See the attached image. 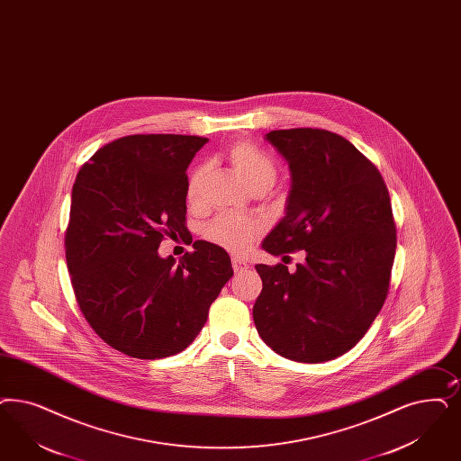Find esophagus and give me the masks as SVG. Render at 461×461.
Masks as SVG:
<instances>
[{
    "label": "esophagus",
    "mask_w": 461,
    "mask_h": 461,
    "mask_svg": "<svg viewBox=\"0 0 461 461\" xmlns=\"http://www.w3.org/2000/svg\"><path fill=\"white\" fill-rule=\"evenodd\" d=\"M231 266H233L235 274H240V272L249 269V264H247L243 258H239V257H233V258H231Z\"/></svg>",
    "instance_id": "obj_1"
}]
</instances>
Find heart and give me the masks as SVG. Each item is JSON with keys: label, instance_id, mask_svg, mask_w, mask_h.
Wrapping results in <instances>:
<instances>
[{"label": "heart", "instance_id": "b5f03b06", "mask_svg": "<svg viewBox=\"0 0 461 461\" xmlns=\"http://www.w3.org/2000/svg\"><path fill=\"white\" fill-rule=\"evenodd\" d=\"M228 159L235 172L245 180L252 191H267L277 178V165L266 151L249 141H239L228 149ZM209 167L206 163L195 167L187 178L185 203L195 209L203 204V194L206 185ZM258 224L252 220H243L235 216H218L206 226V237L224 249L233 252H245L254 235L258 231Z\"/></svg>", "mask_w": 461, "mask_h": 461}]
</instances>
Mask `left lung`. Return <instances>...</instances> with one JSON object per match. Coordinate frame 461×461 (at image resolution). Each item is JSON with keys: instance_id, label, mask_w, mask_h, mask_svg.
Returning a JSON list of instances; mask_svg holds the SVG:
<instances>
[{"instance_id": "left-lung-1", "label": "left lung", "mask_w": 461, "mask_h": 461, "mask_svg": "<svg viewBox=\"0 0 461 461\" xmlns=\"http://www.w3.org/2000/svg\"><path fill=\"white\" fill-rule=\"evenodd\" d=\"M287 161L286 216L264 240L272 255L304 250V262L257 264V332L298 363L352 349L386 300L397 249L390 194L378 168L342 136L312 127L266 134Z\"/></svg>"}]
</instances>
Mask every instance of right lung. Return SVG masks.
Returning a JSON list of instances; mask_svg holds the SVG:
<instances>
[{
    "label": "right lung",
    "mask_w": 461,
    "mask_h": 461,
    "mask_svg": "<svg viewBox=\"0 0 461 461\" xmlns=\"http://www.w3.org/2000/svg\"><path fill=\"white\" fill-rule=\"evenodd\" d=\"M207 138L134 134L100 148L77 175L64 247L81 313L113 349L138 359L189 348L233 276L204 240L178 264L165 237L187 231V167Z\"/></svg>",
    "instance_id": "1"
}]
</instances>
